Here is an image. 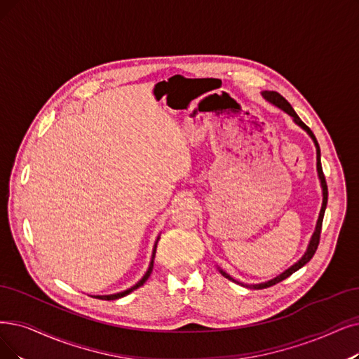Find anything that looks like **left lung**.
<instances>
[{"label": "left lung", "instance_id": "obj_1", "mask_svg": "<svg viewBox=\"0 0 359 359\" xmlns=\"http://www.w3.org/2000/svg\"><path fill=\"white\" fill-rule=\"evenodd\" d=\"M262 95H264V98L266 100V102L272 103L274 106L280 107L281 110H284V111L287 113V114H290V116H292V118H293V121H294V123H297L300 128H302V130H305V131L309 134V137L312 138L315 147H317V170H318V177H320V181H321V189H323V206H321V210H320V217H318V221H317V226H315V231H313V234H312V237H311V240H309V245H308V249H306L305 255H304L302 257H300V259H299L294 265H292L289 269H285V271L283 272V274L277 276L276 278H272V280H269V281H266V283H261V284H249V285H246V287H250V289H255V290L266 289V287H271V285H274V284H277V283L283 281L284 278L290 277V276L293 274V272H296L297 269H300V268H302L305 264H308V262L312 259L313 253L317 252V248H318V245H320V236H321L323 218H324V212H325V208H327V198H328L327 182H325V177H324V174H323V166H321V151H320L318 141H317V138H315L313 133L309 130V128H308L302 121H300V118L297 116V113L294 111V109L290 106V103H289L287 100H285L281 94H278L277 91H264V93H262ZM219 272H221V274H222L225 278L231 280V281H234V283H237V284L245 285L243 283H240V281L234 280L231 276H228L225 271L219 269Z\"/></svg>", "mask_w": 359, "mask_h": 359}]
</instances>
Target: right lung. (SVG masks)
Masks as SVG:
<instances>
[{
    "mask_svg": "<svg viewBox=\"0 0 359 359\" xmlns=\"http://www.w3.org/2000/svg\"><path fill=\"white\" fill-rule=\"evenodd\" d=\"M157 241H159V238L156 240V243H154V248H153V255H151V261H150V265H149V269H147V272L144 276H142V278L135 284V285H133L131 289H128V290H123V292H119V293H114V294H106V296H94V297H97V299H104V300H114V299H119V297H123V296H126V294H130L131 292H134L135 289H138V287H141L142 284H144L147 280H149V277H150V274H151V271H153V261H154V255H156V248H157Z\"/></svg>",
    "mask_w": 359,
    "mask_h": 359,
    "instance_id": "1",
    "label": "right lung"
}]
</instances>
